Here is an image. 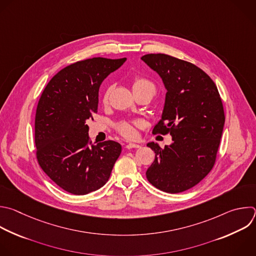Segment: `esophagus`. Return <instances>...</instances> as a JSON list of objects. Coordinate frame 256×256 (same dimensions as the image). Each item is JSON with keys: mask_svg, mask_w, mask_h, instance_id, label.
<instances>
[{"mask_svg": "<svg viewBox=\"0 0 256 256\" xmlns=\"http://www.w3.org/2000/svg\"><path fill=\"white\" fill-rule=\"evenodd\" d=\"M124 148H128V150H130V148H140V144H126Z\"/></svg>", "mask_w": 256, "mask_h": 256, "instance_id": "obj_1", "label": "esophagus"}]
</instances>
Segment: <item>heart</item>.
I'll list each match as a JSON object with an SVG mask.
<instances>
[{"label": "heart", "instance_id": "obj_1", "mask_svg": "<svg viewBox=\"0 0 256 256\" xmlns=\"http://www.w3.org/2000/svg\"><path fill=\"white\" fill-rule=\"evenodd\" d=\"M132 88L134 90V94H138V92H148L154 94L156 92V86L148 78L138 76L134 78L132 83ZM112 92V88H108L104 90L102 94V102L108 104L110 100V94ZM140 126V124L136 122H122L116 126V132L124 136V138L132 140L136 136V128Z\"/></svg>", "mask_w": 256, "mask_h": 256}]
</instances>
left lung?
I'll use <instances>...</instances> for the list:
<instances>
[{
	"instance_id": "8db88e82",
	"label": "left lung",
	"mask_w": 256,
	"mask_h": 256,
	"mask_svg": "<svg viewBox=\"0 0 256 256\" xmlns=\"http://www.w3.org/2000/svg\"><path fill=\"white\" fill-rule=\"evenodd\" d=\"M162 77L166 90L162 120L154 134L172 136L160 148L146 173L148 181L166 193H181L200 183L212 170L222 136L225 116L216 84L196 65L166 54L142 57Z\"/></svg>"
}]
</instances>
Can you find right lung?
<instances>
[{
  "instance_id": "1",
  "label": "right lung",
  "mask_w": 256,
  "mask_h": 256,
  "mask_svg": "<svg viewBox=\"0 0 256 256\" xmlns=\"http://www.w3.org/2000/svg\"><path fill=\"white\" fill-rule=\"evenodd\" d=\"M126 58L94 57L77 61L55 74L44 88L35 116L36 158L44 173L60 188L85 195L110 179L122 146L88 138V120L98 108L104 79Z\"/></svg>"
}]
</instances>
